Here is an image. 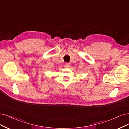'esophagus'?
<instances>
[{
    "instance_id": "1",
    "label": "esophagus",
    "mask_w": 129,
    "mask_h": 129,
    "mask_svg": "<svg viewBox=\"0 0 129 129\" xmlns=\"http://www.w3.org/2000/svg\"><path fill=\"white\" fill-rule=\"evenodd\" d=\"M70 66H71V64L70 63H66L65 64V67H66V68H69V67H70Z\"/></svg>"
}]
</instances>
